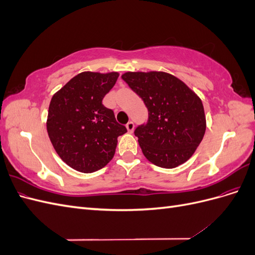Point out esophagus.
I'll return each instance as SVG.
<instances>
[{
	"label": "esophagus",
	"mask_w": 255,
	"mask_h": 255,
	"mask_svg": "<svg viewBox=\"0 0 255 255\" xmlns=\"http://www.w3.org/2000/svg\"><path fill=\"white\" fill-rule=\"evenodd\" d=\"M134 122L133 121H129V122H128V125H127V128H128V130L129 133H132L133 130H134Z\"/></svg>",
	"instance_id": "34e87169"
}]
</instances>
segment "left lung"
Here are the masks:
<instances>
[{
	"mask_svg": "<svg viewBox=\"0 0 255 255\" xmlns=\"http://www.w3.org/2000/svg\"><path fill=\"white\" fill-rule=\"evenodd\" d=\"M121 78L148 109V120L134 130L143 155L163 168L188 160L206 128L200 98L166 72H127Z\"/></svg>",
	"mask_w": 255,
	"mask_h": 255,
	"instance_id": "left-lung-1",
	"label": "left lung"
}]
</instances>
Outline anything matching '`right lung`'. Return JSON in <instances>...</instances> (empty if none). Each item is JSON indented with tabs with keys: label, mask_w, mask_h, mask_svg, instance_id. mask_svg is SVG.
I'll use <instances>...</instances> for the list:
<instances>
[{
	"label": "right lung",
	"mask_w": 255,
	"mask_h": 255,
	"mask_svg": "<svg viewBox=\"0 0 255 255\" xmlns=\"http://www.w3.org/2000/svg\"><path fill=\"white\" fill-rule=\"evenodd\" d=\"M119 74L82 72L53 96L47 129L59 157L80 172L91 173L114 157L127 128L102 103Z\"/></svg>",
	"instance_id": "1"
}]
</instances>
